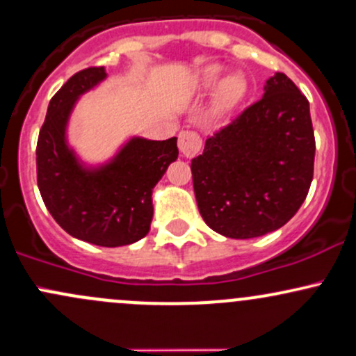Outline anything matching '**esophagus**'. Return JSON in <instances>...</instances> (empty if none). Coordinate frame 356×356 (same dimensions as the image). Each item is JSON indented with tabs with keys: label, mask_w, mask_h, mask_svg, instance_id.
Returning <instances> with one entry per match:
<instances>
[{
	"label": "esophagus",
	"mask_w": 356,
	"mask_h": 356,
	"mask_svg": "<svg viewBox=\"0 0 356 356\" xmlns=\"http://www.w3.org/2000/svg\"><path fill=\"white\" fill-rule=\"evenodd\" d=\"M201 145L202 140L196 131H181L179 134V150H181V154L184 157H194L201 150Z\"/></svg>",
	"instance_id": "34e87169"
}]
</instances>
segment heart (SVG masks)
<instances>
[{
    "label": "heart",
    "instance_id": "1",
    "mask_svg": "<svg viewBox=\"0 0 356 356\" xmlns=\"http://www.w3.org/2000/svg\"><path fill=\"white\" fill-rule=\"evenodd\" d=\"M222 80V67L220 65H209V67L202 69L196 81V91L199 92H209L213 89L218 88V103L222 108H229L233 104H236L241 97L245 96L247 91V84H245L243 77L241 76H228L221 83Z\"/></svg>",
    "mask_w": 356,
    "mask_h": 356
}]
</instances>
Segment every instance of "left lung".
<instances>
[{"label":"left lung","instance_id":"8db88e82","mask_svg":"<svg viewBox=\"0 0 356 356\" xmlns=\"http://www.w3.org/2000/svg\"><path fill=\"white\" fill-rule=\"evenodd\" d=\"M314 152L309 101L275 72L264 96L209 136L191 162L202 220L236 240L279 229L309 193Z\"/></svg>","mask_w":356,"mask_h":356}]
</instances>
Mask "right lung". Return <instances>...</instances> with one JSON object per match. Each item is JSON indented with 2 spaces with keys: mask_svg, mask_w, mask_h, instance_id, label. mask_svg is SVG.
<instances>
[{
  "mask_svg": "<svg viewBox=\"0 0 356 356\" xmlns=\"http://www.w3.org/2000/svg\"><path fill=\"white\" fill-rule=\"evenodd\" d=\"M106 79L104 67L79 70L50 99L37 142V182L62 229L97 247H123L150 232L152 193L177 159V138L134 136L106 163L88 167L67 143L77 99Z\"/></svg>",
  "mask_w": 356,
  "mask_h": 356,
  "instance_id": "right-lung-1",
  "label": "right lung"
}]
</instances>
